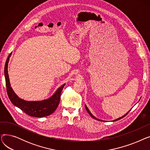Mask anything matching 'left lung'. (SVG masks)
<instances>
[{
    "label": "left lung",
    "instance_id": "obj_1",
    "mask_svg": "<svg viewBox=\"0 0 150 150\" xmlns=\"http://www.w3.org/2000/svg\"><path fill=\"white\" fill-rule=\"evenodd\" d=\"M85 108H86V111H87V112L89 113V114L93 118V119H96V120H99V121H102V122H105V121H103V120H100V119H97V118L96 117H94L91 113V112L89 111V109L88 108V107L87 106H86V105H85ZM129 111H128V112H129ZM128 112H127V114H125L123 116H122V117H120V118H119V119H115V120H113L114 122V121H117V120H120V119H122V118H123L124 117H125L126 115H127L128 114Z\"/></svg>",
    "mask_w": 150,
    "mask_h": 150
}]
</instances>
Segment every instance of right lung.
<instances>
[{
  "label": "right lung",
  "instance_id": "add662e5",
  "mask_svg": "<svg viewBox=\"0 0 150 150\" xmlns=\"http://www.w3.org/2000/svg\"><path fill=\"white\" fill-rule=\"evenodd\" d=\"M11 54V53L8 57L6 61L4 73L7 94L11 103L14 106L21 109L23 112L31 117H43L52 114L58 106L60 101L61 93L65 84L61 86L51 97L47 100L28 101L19 98L11 87L8 74V63Z\"/></svg>",
  "mask_w": 150,
  "mask_h": 150
}]
</instances>
